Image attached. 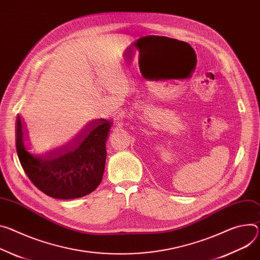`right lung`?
Returning <instances> with one entry per match:
<instances>
[{
	"label": "right lung",
	"instance_id": "1",
	"mask_svg": "<svg viewBox=\"0 0 260 260\" xmlns=\"http://www.w3.org/2000/svg\"><path fill=\"white\" fill-rule=\"evenodd\" d=\"M112 122H89L68 143L49 153H35L26 144L25 131L16 118V151L21 167L41 192L57 199H76L92 193L103 179L106 143Z\"/></svg>",
	"mask_w": 260,
	"mask_h": 260
}]
</instances>
